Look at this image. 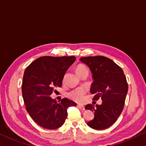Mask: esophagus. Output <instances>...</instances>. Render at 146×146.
Masks as SVG:
<instances>
[{
  "label": "esophagus",
  "mask_w": 146,
  "mask_h": 146,
  "mask_svg": "<svg viewBox=\"0 0 146 146\" xmlns=\"http://www.w3.org/2000/svg\"><path fill=\"white\" fill-rule=\"evenodd\" d=\"M78 108L79 109L82 110H85V106H84V105H82V104H78Z\"/></svg>",
  "instance_id": "esophagus-1"
}]
</instances>
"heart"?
Returning <instances> with one entry per match:
<instances>
[{"mask_svg": "<svg viewBox=\"0 0 146 146\" xmlns=\"http://www.w3.org/2000/svg\"><path fill=\"white\" fill-rule=\"evenodd\" d=\"M87 70V67L83 64H79L76 66V72L78 75L81 73ZM86 93V89L84 87H78L75 89H73L68 94V97L74 101L77 102H81L84 100L85 95Z\"/></svg>", "mask_w": 146, "mask_h": 146, "instance_id": "heart-1", "label": "heart"}]
</instances>
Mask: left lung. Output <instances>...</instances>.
Listing matches in <instances>:
<instances>
[{"instance_id": "8db88e82", "label": "left lung", "mask_w": 146, "mask_h": 146, "mask_svg": "<svg viewBox=\"0 0 146 146\" xmlns=\"http://www.w3.org/2000/svg\"><path fill=\"white\" fill-rule=\"evenodd\" d=\"M89 67L94 82L90 92L93 100L101 98L102 104H87L86 110L94 112V119L87 123L93 129L103 130L111 127L121 113L128 91L126 77L119 66L104 56L80 58Z\"/></svg>"}]
</instances>
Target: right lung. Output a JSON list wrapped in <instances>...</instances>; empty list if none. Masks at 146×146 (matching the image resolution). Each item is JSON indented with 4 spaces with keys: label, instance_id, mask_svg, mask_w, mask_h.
Listing matches in <instances>:
<instances>
[{
    "label": "right lung",
    "instance_id": "obj_1",
    "mask_svg": "<svg viewBox=\"0 0 146 146\" xmlns=\"http://www.w3.org/2000/svg\"><path fill=\"white\" fill-rule=\"evenodd\" d=\"M75 60L74 56H44L36 59L25 70L21 89L26 110L44 129L53 130L62 126L67 109L76 106L66 98L57 103L50 97L55 87H61L66 70Z\"/></svg>",
    "mask_w": 146,
    "mask_h": 146
}]
</instances>
